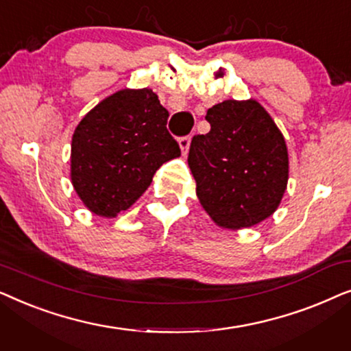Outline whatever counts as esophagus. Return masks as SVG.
<instances>
[{
	"label": "esophagus",
	"instance_id": "esophagus-1",
	"mask_svg": "<svg viewBox=\"0 0 351 351\" xmlns=\"http://www.w3.org/2000/svg\"><path fill=\"white\" fill-rule=\"evenodd\" d=\"M190 142H191V137L190 136H184L179 138V145H180V150H182V155H186L189 153V148H190Z\"/></svg>",
	"mask_w": 351,
	"mask_h": 351
}]
</instances>
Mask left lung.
I'll list each match as a JSON object with an SVG mask.
<instances>
[{"label":"left lung","instance_id":"8db88e82","mask_svg":"<svg viewBox=\"0 0 351 351\" xmlns=\"http://www.w3.org/2000/svg\"><path fill=\"white\" fill-rule=\"evenodd\" d=\"M208 134L191 138L196 195L223 228L252 227L275 213L289 177L285 137L257 100H223L206 114Z\"/></svg>","mask_w":351,"mask_h":351}]
</instances>
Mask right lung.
Returning a JSON list of instances; mask_svg holds the SVG:
<instances>
[{"instance_id":"right-lung-1","label":"right lung","mask_w":351,"mask_h":351,"mask_svg":"<svg viewBox=\"0 0 351 351\" xmlns=\"http://www.w3.org/2000/svg\"><path fill=\"white\" fill-rule=\"evenodd\" d=\"M167 110L152 89H123L95 105L71 138V184L86 208L117 217L141 198L162 162L180 156Z\"/></svg>"}]
</instances>
